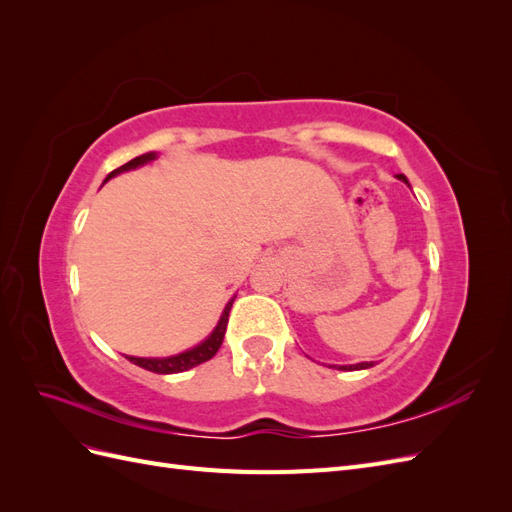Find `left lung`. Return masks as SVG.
Returning a JSON list of instances; mask_svg holds the SVG:
<instances>
[{
  "label": "left lung",
  "instance_id": "left-lung-1",
  "mask_svg": "<svg viewBox=\"0 0 512 512\" xmlns=\"http://www.w3.org/2000/svg\"><path fill=\"white\" fill-rule=\"evenodd\" d=\"M397 179H401L404 183H408V179H406V175H397ZM410 185V183H408ZM369 367H374V361H365V363H356V365H335V369H342V371H354V369H369Z\"/></svg>",
  "mask_w": 512,
  "mask_h": 512
}]
</instances>
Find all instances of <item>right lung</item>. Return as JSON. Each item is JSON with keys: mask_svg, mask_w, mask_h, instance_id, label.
I'll list each match as a JSON object with an SVG mask.
<instances>
[{"mask_svg": "<svg viewBox=\"0 0 512 512\" xmlns=\"http://www.w3.org/2000/svg\"><path fill=\"white\" fill-rule=\"evenodd\" d=\"M158 158L156 151H149V153H143V156H138L134 160H130L128 164H123L119 168H115L113 173H108L104 183L108 179H113L121 173H126V170H132V168H138L143 164H149ZM232 301L230 299L224 307V312L218 320V327L213 329V333L205 339V342H200L198 346L185 350V352H179V354H173V356H164V359H143V356H126V359L138 367H143L147 371H153V374H179V371H188L200 363H205L209 359H213L215 352L220 350L222 342H224V333H226V324H228V314H230V307H232Z\"/></svg>", "mask_w": 512, "mask_h": 512, "instance_id": "add662e5", "label": "right lung"}]
</instances>
